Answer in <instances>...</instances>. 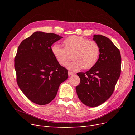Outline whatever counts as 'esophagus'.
I'll use <instances>...</instances> for the list:
<instances>
[{
	"label": "esophagus",
	"mask_w": 135,
	"mask_h": 135,
	"mask_svg": "<svg viewBox=\"0 0 135 135\" xmlns=\"http://www.w3.org/2000/svg\"><path fill=\"white\" fill-rule=\"evenodd\" d=\"M74 73H72V72H71V71H69L68 72V75H69V76H71V75H74Z\"/></svg>",
	"instance_id": "1"
}]
</instances>
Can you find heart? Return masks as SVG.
I'll list each match as a JSON object with an SVG mask.
<instances>
[{"label":"heart","instance_id":"b5f03b06","mask_svg":"<svg viewBox=\"0 0 135 135\" xmlns=\"http://www.w3.org/2000/svg\"><path fill=\"white\" fill-rule=\"evenodd\" d=\"M64 44V48L58 44H54L52 52L57 62L63 66L72 59L73 55L74 60L66 66L71 71H77L83 68L85 70L91 69L99 57V46L93 40L73 35L65 39Z\"/></svg>","mask_w":135,"mask_h":135}]
</instances>
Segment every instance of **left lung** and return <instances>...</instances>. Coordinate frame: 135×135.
I'll return each instance as SVG.
<instances>
[{"label":"left lung","mask_w":135,"mask_h":135,"mask_svg":"<svg viewBox=\"0 0 135 135\" xmlns=\"http://www.w3.org/2000/svg\"><path fill=\"white\" fill-rule=\"evenodd\" d=\"M93 40L100 47L96 64L85 73H78L80 79L76 87L79 100L91 107L99 106L113 94L121 71L120 51L109 38L94 35Z\"/></svg>","instance_id":"8db88e82"}]
</instances>
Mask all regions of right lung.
I'll list each match as a JSON object with an SVG mask.
<instances>
[{"mask_svg": "<svg viewBox=\"0 0 135 135\" xmlns=\"http://www.w3.org/2000/svg\"><path fill=\"white\" fill-rule=\"evenodd\" d=\"M62 38L36 31L18 47L15 58L16 81L24 95L35 104L50 103L60 84L68 78V70L61 66L52 52V45Z\"/></svg>", "mask_w": 135, "mask_h": 135, "instance_id": "right-lung-1", "label": "right lung"}]
</instances>
